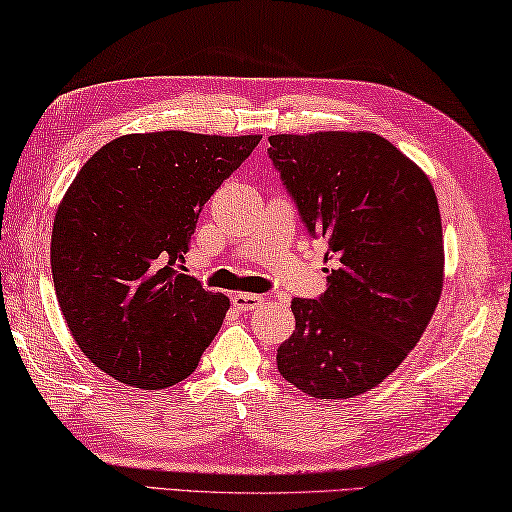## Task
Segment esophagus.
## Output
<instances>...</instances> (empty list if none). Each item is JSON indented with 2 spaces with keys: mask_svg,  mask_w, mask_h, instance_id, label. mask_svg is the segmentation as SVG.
Masks as SVG:
<instances>
[{
  "mask_svg": "<svg viewBox=\"0 0 512 512\" xmlns=\"http://www.w3.org/2000/svg\"><path fill=\"white\" fill-rule=\"evenodd\" d=\"M262 303V296H257V294H234L232 296V305L237 307L239 312H250V310H255V307Z\"/></svg>",
  "mask_w": 512,
  "mask_h": 512,
  "instance_id": "obj_1",
  "label": "esophagus"
}]
</instances>
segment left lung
<instances>
[{"instance_id": "1", "label": "left lung", "mask_w": 512, "mask_h": 512, "mask_svg": "<svg viewBox=\"0 0 512 512\" xmlns=\"http://www.w3.org/2000/svg\"><path fill=\"white\" fill-rule=\"evenodd\" d=\"M269 157L307 232L328 243V289L291 300L282 378L314 399H353L405 360L442 294L444 241L433 184L371 132L269 136Z\"/></svg>"}]
</instances>
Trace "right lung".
I'll return each mask as SVG.
<instances>
[{
    "instance_id": "obj_1",
    "label": "right lung",
    "mask_w": 512,
    "mask_h": 512,
    "mask_svg": "<svg viewBox=\"0 0 512 512\" xmlns=\"http://www.w3.org/2000/svg\"><path fill=\"white\" fill-rule=\"evenodd\" d=\"M262 136L127 134L70 184L52 227L56 298L81 353L118 383L164 389L198 367L230 298L184 271L205 202Z\"/></svg>"
}]
</instances>
